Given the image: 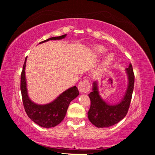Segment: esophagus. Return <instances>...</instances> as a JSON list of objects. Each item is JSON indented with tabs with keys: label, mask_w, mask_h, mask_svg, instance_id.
Returning a JSON list of instances; mask_svg holds the SVG:
<instances>
[{
	"label": "esophagus",
	"mask_w": 155,
	"mask_h": 155,
	"mask_svg": "<svg viewBox=\"0 0 155 155\" xmlns=\"http://www.w3.org/2000/svg\"><path fill=\"white\" fill-rule=\"evenodd\" d=\"M78 88L81 93H87L90 90V83L87 79L83 80L78 83Z\"/></svg>",
	"instance_id": "1"
}]
</instances>
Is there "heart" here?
<instances>
[{
    "label": "heart",
    "instance_id": "b5f03b06",
    "mask_svg": "<svg viewBox=\"0 0 155 155\" xmlns=\"http://www.w3.org/2000/svg\"><path fill=\"white\" fill-rule=\"evenodd\" d=\"M94 50H95V51L99 54H104L107 51L106 48H104V47L102 46L97 45V46H94ZM113 59H114V55H113L112 54H109L105 58V63H109L110 61H112Z\"/></svg>",
    "mask_w": 155,
    "mask_h": 155
}]
</instances>
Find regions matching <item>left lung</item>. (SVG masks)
<instances>
[{"label": "left lung", "mask_w": 155, "mask_h": 155, "mask_svg": "<svg viewBox=\"0 0 155 155\" xmlns=\"http://www.w3.org/2000/svg\"><path fill=\"white\" fill-rule=\"evenodd\" d=\"M126 71L127 72L128 79L127 90L124 98L116 104L113 105L104 101L99 95L97 82L95 81L93 83L92 91L89 94L91 105L87 114L89 120L96 127H111L118 123L127 114L132 98L135 82V76L131 64L126 69Z\"/></svg>", "instance_id": "obj_1"}]
</instances>
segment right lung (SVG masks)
Wrapping results in <instances>:
<instances>
[{
  "instance_id": "1",
  "label": "right lung",
  "mask_w": 155,
  "mask_h": 155,
  "mask_svg": "<svg viewBox=\"0 0 155 155\" xmlns=\"http://www.w3.org/2000/svg\"><path fill=\"white\" fill-rule=\"evenodd\" d=\"M66 36L63 35L59 37H53L41 41L40 44L49 40H57L64 39ZM26 57L21 73L20 90L22 97V103L28 117L37 124L44 128H51L58 125L64 119L68 106L72 100L77 98L79 94L78 88L74 86L65 90L64 92L51 102L46 104H38L31 101L27 93V80L25 77Z\"/></svg>"
}]
</instances>
